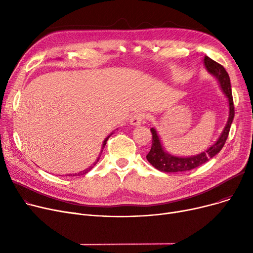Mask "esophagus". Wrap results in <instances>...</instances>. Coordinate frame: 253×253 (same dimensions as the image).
Instances as JSON below:
<instances>
[{
	"instance_id": "obj_1",
	"label": "esophagus",
	"mask_w": 253,
	"mask_h": 253,
	"mask_svg": "<svg viewBox=\"0 0 253 253\" xmlns=\"http://www.w3.org/2000/svg\"><path fill=\"white\" fill-rule=\"evenodd\" d=\"M145 118H147V115H145L144 113H136L131 117L130 124L133 125V126L140 125L143 120H145Z\"/></svg>"
}]
</instances>
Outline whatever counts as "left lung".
Wrapping results in <instances>:
<instances>
[{
	"instance_id": "8db88e82",
	"label": "left lung",
	"mask_w": 253,
	"mask_h": 253,
	"mask_svg": "<svg viewBox=\"0 0 253 253\" xmlns=\"http://www.w3.org/2000/svg\"><path fill=\"white\" fill-rule=\"evenodd\" d=\"M204 63L207 71L213 75L220 84V87L225 94V96L229 99L230 104V117L228 120V123L225 125L222 133L218 140L210 147L206 152H203L200 155H197L194 157L189 158H179L174 157L167 154L164 152L163 147L161 144L160 139L157 134V132L154 128H151V132L153 135L152 139V148L149 154L147 155L148 161L158 170L163 171V172H182V171H189L192 169H195L199 166L203 165L211 158H213L217 153L220 152V150L223 148V145L227 140L229 133H230V128L233 122V119L235 116V110H234V100L232 95V88H231V82H230V77L224 70L223 66L216 61L212 60L208 56L205 57Z\"/></svg>"
}]
</instances>
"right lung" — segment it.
I'll return each mask as SVG.
<instances>
[{"label":"right lung","instance_id":"right-lung-1","mask_svg":"<svg viewBox=\"0 0 253 253\" xmlns=\"http://www.w3.org/2000/svg\"><path fill=\"white\" fill-rule=\"evenodd\" d=\"M110 136H111V135H110ZM110 136H108V137H106V138H105V139H104V141H103V144H102V150H103V149H104V145H105V143H106V141H108V139H109V138H110ZM102 150H101V152H102ZM98 160H99V158H98V159H97V161H96V162H95V163H94V165H95V164H96V163H97V162H98ZM92 168H93V166H90V167H89V168H88V169H86V170H84V171H83V172H80V173H81V174H82V173H83V174H85V173H87V172H88V171H89V170H90V169H92ZM80 173H78V175H80ZM74 176H75V175H74Z\"/></svg>","mask_w":253,"mask_h":253}]
</instances>
